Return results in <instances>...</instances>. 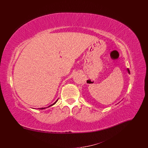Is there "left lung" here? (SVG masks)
Returning a JSON list of instances; mask_svg holds the SVG:
<instances>
[{
    "label": "left lung",
    "mask_w": 148,
    "mask_h": 148,
    "mask_svg": "<svg viewBox=\"0 0 148 148\" xmlns=\"http://www.w3.org/2000/svg\"><path fill=\"white\" fill-rule=\"evenodd\" d=\"M128 72L130 73V71H129V70H128Z\"/></svg>",
    "instance_id": "obj_1"
}]
</instances>
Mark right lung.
Segmentation results:
<instances>
[{"instance_id": "1", "label": "right lung", "mask_w": 148, "mask_h": 148, "mask_svg": "<svg viewBox=\"0 0 148 148\" xmlns=\"http://www.w3.org/2000/svg\"><path fill=\"white\" fill-rule=\"evenodd\" d=\"M57 101H58V99H57V101H56V102H54V103H53V104H51V106H49V107H50V106H53V105H54V104H56V102H57ZM45 109V107H44V108H41V109Z\"/></svg>"}]
</instances>
